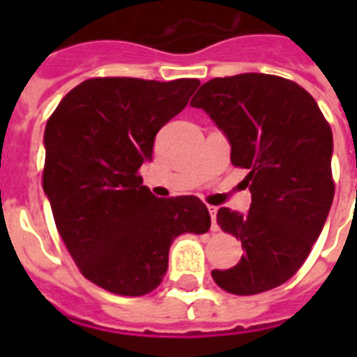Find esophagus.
I'll return each mask as SVG.
<instances>
[{"instance_id":"34e87169","label":"esophagus","mask_w":357,"mask_h":357,"mask_svg":"<svg viewBox=\"0 0 357 357\" xmlns=\"http://www.w3.org/2000/svg\"><path fill=\"white\" fill-rule=\"evenodd\" d=\"M207 209H209V215H211V229H215V231H217V229H218V226H217V207L209 206Z\"/></svg>"}]
</instances>
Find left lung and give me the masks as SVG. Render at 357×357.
Wrapping results in <instances>:
<instances>
[{"mask_svg":"<svg viewBox=\"0 0 357 357\" xmlns=\"http://www.w3.org/2000/svg\"><path fill=\"white\" fill-rule=\"evenodd\" d=\"M190 105L226 135L252 192L246 213L218 209L217 222L241 238L244 255L213 280L241 296L278 287L310 255L332 207V129L310 92L278 75L215 77Z\"/></svg>","mask_w":357,"mask_h":357,"instance_id":"8db88e82","label":"left lung"}]
</instances>
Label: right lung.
Returning a JSON list of instances; mask_svg holds the SVG:
<instances>
[{
  "mask_svg": "<svg viewBox=\"0 0 357 357\" xmlns=\"http://www.w3.org/2000/svg\"><path fill=\"white\" fill-rule=\"evenodd\" d=\"M198 79H86L66 94L44 131V192L81 274L102 289L142 296L161 283L170 244L206 234L196 196L155 198L139 168L157 131L181 113Z\"/></svg>",
  "mask_w": 357,
  "mask_h": 357,
  "instance_id": "right-lung-1",
  "label": "right lung"
}]
</instances>
